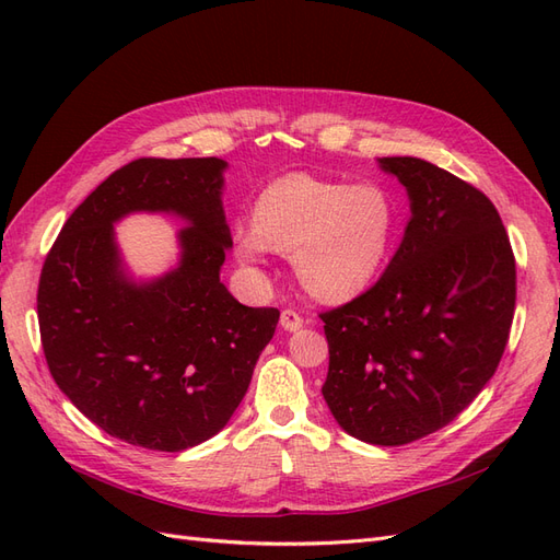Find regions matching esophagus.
Here are the masks:
<instances>
[{"instance_id": "esophagus-1", "label": "esophagus", "mask_w": 560, "mask_h": 560, "mask_svg": "<svg viewBox=\"0 0 560 560\" xmlns=\"http://www.w3.org/2000/svg\"><path fill=\"white\" fill-rule=\"evenodd\" d=\"M280 325H282L284 331H299L303 325H306V319H303L296 311L287 308V311H282V315H280Z\"/></svg>"}]
</instances>
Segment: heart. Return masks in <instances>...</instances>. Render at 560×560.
<instances>
[{
	"instance_id": "b5f03b06",
	"label": "heart",
	"mask_w": 560,
	"mask_h": 560,
	"mask_svg": "<svg viewBox=\"0 0 560 560\" xmlns=\"http://www.w3.org/2000/svg\"><path fill=\"white\" fill-rule=\"evenodd\" d=\"M397 231V200L381 184L290 173L259 194L252 224L233 233V254L249 270H259L270 249L292 254L306 292L322 301H348L381 276Z\"/></svg>"
}]
</instances>
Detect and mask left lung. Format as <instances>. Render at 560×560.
I'll list each match as a JSON object with an SVG mask.
<instances>
[{
	"mask_svg": "<svg viewBox=\"0 0 560 560\" xmlns=\"http://www.w3.org/2000/svg\"><path fill=\"white\" fill-rule=\"evenodd\" d=\"M409 194L411 219L381 280L322 313V395L350 436L401 446L465 411L493 378L516 306L502 219L479 189L422 159H378Z\"/></svg>",
	"mask_w": 560,
	"mask_h": 560,
	"instance_id": "left-lung-1",
	"label": "left lung"
}]
</instances>
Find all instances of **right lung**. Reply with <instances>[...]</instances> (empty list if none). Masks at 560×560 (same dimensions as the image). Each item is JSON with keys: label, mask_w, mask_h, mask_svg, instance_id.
<instances>
[{"label": "right lung", "mask_w": 560, "mask_h": 560, "mask_svg": "<svg viewBox=\"0 0 560 560\" xmlns=\"http://www.w3.org/2000/svg\"><path fill=\"white\" fill-rule=\"evenodd\" d=\"M222 159H138L67 219L42 268L37 313L50 376L100 430L177 453L224 430L278 308H247L219 282L233 245ZM132 211L184 218L180 261L138 283L113 224Z\"/></svg>", "instance_id": "obj_1"}]
</instances>
